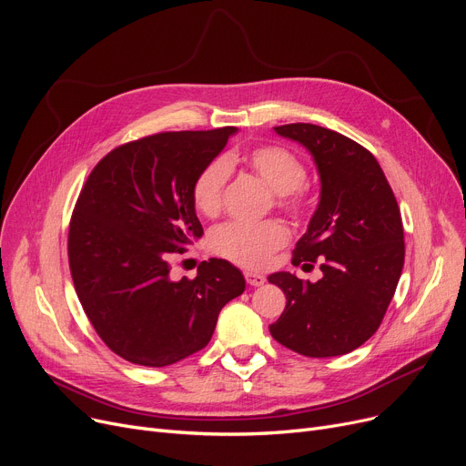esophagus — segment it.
<instances>
[{
    "label": "esophagus",
    "mask_w": 466,
    "mask_h": 466,
    "mask_svg": "<svg viewBox=\"0 0 466 466\" xmlns=\"http://www.w3.org/2000/svg\"><path fill=\"white\" fill-rule=\"evenodd\" d=\"M243 276H246V281H248L249 285H253V287H260V285H264V281H266L264 276H260V274H257V272H251V270H246V272H243Z\"/></svg>",
    "instance_id": "esophagus-1"
}]
</instances>
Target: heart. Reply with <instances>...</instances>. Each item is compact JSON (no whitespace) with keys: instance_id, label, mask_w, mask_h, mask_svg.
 Returning a JSON list of instances; mask_svg holds the SVG:
<instances>
[{"instance_id":"b5f03b06","label":"heart","mask_w":466,"mask_h":466,"mask_svg":"<svg viewBox=\"0 0 466 466\" xmlns=\"http://www.w3.org/2000/svg\"><path fill=\"white\" fill-rule=\"evenodd\" d=\"M255 174L276 192V202L290 215H300L306 208V167L302 160L285 147L262 145L248 155ZM230 162L217 157L208 162L192 183V202L202 215L215 217L223 208L225 187L230 177ZM289 239V230L279 220L239 223L230 220L211 232V249L236 264L262 268Z\"/></svg>"}]
</instances>
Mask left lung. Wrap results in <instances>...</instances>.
Returning a JSON list of instances; mask_svg holds the SVG:
<instances>
[{
  "label": "left lung",
  "mask_w": 466,
  "mask_h": 466,
  "mask_svg": "<svg viewBox=\"0 0 466 466\" xmlns=\"http://www.w3.org/2000/svg\"><path fill=\"white\" fill-rule=\"evenodd\" d=\"M274 130L304 145L319 171V206L292 264L313 268L306 262L319 258L323 278H268L287 299L270 334L306 357L346 355L378 330L395 295L404 266L400 209L376 157L357 141L306 122Z\"/></svg>",
  "instance_id": "left-lung-1"
}]
</instances>
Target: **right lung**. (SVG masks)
Here are the masks:
<instances>
[{
    "label": "right lung",
    "mask_w": 466,
    "mask_h": 466,
    "mask_svg": "<svg viewBox=\"0 0 466 466\" xmlns=\"http://www.w3.org/2000/svg\"><path fill=\"white\" fill-rule=\"evenodd\" d=\"M238 128L162 132L116 147L79 194L67 236L81 306L104 344L134 364H174L204 350L227 302L246 290L236 266L209 258L194 279L169 260L204 228L192 183Z\"/></svg>",
    "instance_id": "add662e5"
}]
</instances>
